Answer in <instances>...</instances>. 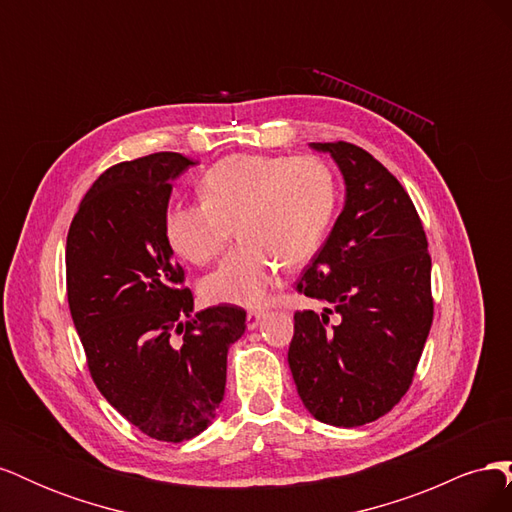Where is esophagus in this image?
I'll use <instances>...</instances> for the list:
<instances>
[{"label":"esophagus","mask_w":512,"mask_h":512,"mask_svg":"<svg viewBox=\"0 0 512 512\" xmlns=\"http://www.w3.org/2000/svg\"><path fill=\"white\" fill-rule=\"evenodd\" d=\"M262 318H265V309H250L247 312V329H256Z\"/></svg>","instance_id":"esophagus-1"}]
</instances>
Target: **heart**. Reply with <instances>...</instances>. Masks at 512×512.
I'll return each mask as SVG.
<instances>
[{
	"label": "heart",
	"instance_id": "obj_1",
	"mask_svg": "<svg viewBox=\"0 0 512 512\" xmlns=\"http://www.w3.org/2000/svg\"><path fill=\"white\" fill-rule=\"evenodd\" d=\"M200 203L170 207L168 245L194 265L218 258L232 235L241 243L203 286L211 303L260 305L282 265L297 269L316 254L337 207L333 168L316 156L237 153L200 181Z\"/></svg>",
	"mask_w": 512,
	"mask_h": 512
}]
</instances>
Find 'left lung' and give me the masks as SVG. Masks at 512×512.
Here are the masks:
<instances>
[{
    "instance_id": "left-lung-1",
    "label": "left lung",
    "mask_w": 512,
    "mask_h": 512,
    "mask_svg": "<svg viewBox=\"0 0 512 512\" xmlns=\"http://www.w3.org/2000/svg\"><path fill=\"white\" fill-rule=\"evenodd\" d=\"M312 147L342 168L346 205L294 286L329 307L294 314L288 365L320 423L359 427L391 412L414 380L433 322L431 256L404 185L371 153L346 141Z\"/></svg>"
}]
</instances>
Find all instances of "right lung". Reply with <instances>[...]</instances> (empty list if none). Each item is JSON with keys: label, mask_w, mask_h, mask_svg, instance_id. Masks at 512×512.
I'll return each instance as SVG.
<instances>
[{"label": "right lung", "mask_w": 512, "mask_h": 512, "mask_svg": "<svg viewBox=\"0 0 512 512\" xmlns=\"http://www.w3.org/2000/svg\"><path fill=\"white\" fill-rule=\"evenodd\" d=\"M192 164L160 151L104 170L66 243L68 305L89 374L108 404L160 442L209 427L228 346L245 331L239 305L192 314V290L164 235L173 181Z\"/></svg>", "instance_id": "right-lung-1"}]
</instances>
